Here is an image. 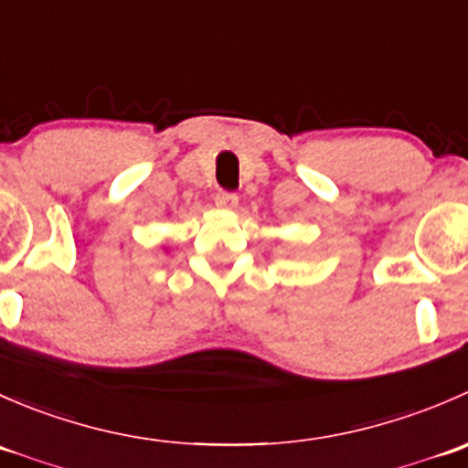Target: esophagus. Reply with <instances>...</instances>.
<instances>
[{
    "label": "esophagus",
    "instance_id": "obj_1",
    "mask_svg": "<svg viewBox=\"0 0 468 468\" xmlns=\"http://www.w3.org/2000/svg\"><path fill=\"white\" fill-rule=\"evenodd\" d=\"M215 204L219 207H235L238 206V195L229 190H219L215 195Z\"/></svg>",
    "mask_w": 468,
    "mask_h": 468
}]
</instances>
